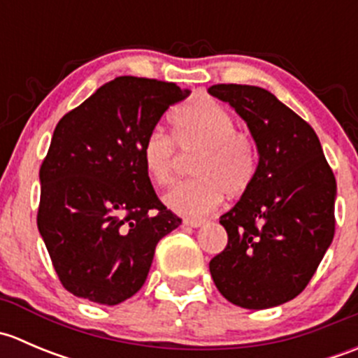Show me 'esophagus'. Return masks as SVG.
I'll return each mask as SVG.
<instances>
[{
	"mask_svg": "<svg viewBox=\"0 0 358 358\" xmlns=\"http://www.w3.org/2000/svg\"><path fill=\"white\" fill-rule=\"evenodd\" d=\"M183 225L190 227V229H199V227L204 225V220H192V218H185L183 220Z\"/></svg>",
	"mask_w": 358,
	"mask_h": 358,
	"instance_id": "obj_1",
	"label": "esophagus"
}]
</instances>
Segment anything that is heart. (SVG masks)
Listing matches in <instances>:
<instances>
[{"label": "heart", "mask_w": 358, "mask_h": 358, "mask_svg": "<svg viewBox=\"0 0 358 358\" xmlns=\"http://www.w3.org/2000/svg\"><path fill=\"white\" fill-rule=\"evenodd\" d=\"M173 138L183 156H197L192 182L175 187L164 204L183 216H204L229 196H239L255 176L256 156L246 133L236 131V119L211 99L187 102L171 115ZM142 162L156 187H169L180 168V154L168 135L150 133L142 145Z\"/></svg>", "instance_id": "1"}]
</instances>
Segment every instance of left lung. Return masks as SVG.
<instances>
[{
    "instance_id": "1",
    "label": "left lung",
    "mask_w": 358,
    "mask_h": 358,
    "mask_svg": "<svg viewBox=\"0 0 358 358\" xmlns=\"http://www.w3.org/2000/svg\"><path fill=\"white\" fill-rule=\"evenodd\" d=\"M256 143L249 187L220 216L229 244L209 262L234 305L263 310L291 301L310 282L334 237L336 180L312 126L258 86L215 85Z\"/></svg>"
}]
</instances>
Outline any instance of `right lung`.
Here are the masks:
<instances>
[{
  "mask_svg": "<svg viewBox=\"0 0 358 358\" xmlns=\"http://www.w3.org/2000/svg\"><path fill=\"white\" fill-rule=\"evenodd\" d=\"M190 90L121 76L64 115L39 169L38 229L60 282L119 305L145 282L159 241L182 223L157 199L142 145Z\"/></svg>",
  "mask_w": 358,
  "mask_h": 358,
  "instance_id": "obj_1",
  "label": "right lung"
}]
</instances>
